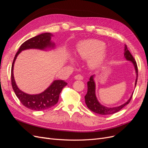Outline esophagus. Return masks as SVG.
<instances>
[{
	"label": "esophagus",
	"instance_id": "1",
	"mask_svg": "<svg viewBox=\"0 0 148 148\" xmlns=\"http://www.w3.org/2000/svg\"><path fill=\"white\" fill-rule=\"evenodd\" d=\"M74 78H75V79L80 80V79H83V76H82L81 75H77L75 76Z\"/></svg>",
	"mask_w": 148,
	"mask_h": 148
}]
</instances>
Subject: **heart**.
<instances>
[{"mask_svg":"<svg viewBox=\"0 0 148 148\" xmlns=\"http://www.w3.org/2000/svg\"><path fill=\"white\" fill-rule=\"evenodd\" d=\"M105 44L97 39H86L79 42L76 47L75 56L77 59L87 60L88 66L96 70L102 64L107 56Z\"/></svg>","mask_w":148,"mask_h":148,"instance_id":"b5f03b06","label":"heart"}]
</instances>
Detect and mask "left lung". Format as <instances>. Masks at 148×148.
<instances>
[{"mask_svg": "<svg viewBox=\"0 0 148 148\" xmlns=\"http://www.w3.org/2000/svg\"><path fill=\"white\" fill-rule=\"evenodd\" d=\"M124 57L127 60L130 61L132 62L134 66V68H135V73L136 75V78L135 83V87H136L137 78H138V67H137L136 62H135V59H134L133 57L131 54V53L130 52V51L128 50V48L126 45H125ZM95 77V75H92L90 77V78H89V82L87 83L88 91L86 96H84L85 103H86L87 107L91 111L94 112H95L96 114H99L101 115L113 114L120 110L123 108V107H124L125 106L127 105L130 102V101L133 92H132L130 97L129 98V99L127 102H125L124 104L120 105L119 106L109 107L101 104L99 102V101L97 100V98L96 97V83L95 82V79H94Z\"/></svg>", "mask_w": 148, "mask_h": 148, "instance_id": "obj_1", "label": "left lung"}]
</instances>
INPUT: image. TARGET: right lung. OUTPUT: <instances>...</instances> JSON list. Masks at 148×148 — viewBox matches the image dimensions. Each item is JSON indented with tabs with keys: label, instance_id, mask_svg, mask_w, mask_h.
I'll return each instance as SVG.
<instances>
[{
	"label": "right lung",
	"instance_id": "right-lung-1",
	"mask_svg": "<svg viewBox=\"0 0 148 148\" xmlns=\"http://www.w3.org/2000/svg\"><path fill=\"white\" fill-rule=\"evenodd\" d=\"M53 34L50 33H42L31 38L23 42L14 57L12 65L11 80L12 86L16 97L28 109L33 110H42L51 108L56 105L59 101L60 93L62 89L67 84L64 80H53L46 89L36 95H29L18 88L13 75V66L17 56L23 51L34 49L42 51H49L55 49L56 44L52 41Z\"/></svg>",
	"mask_w": 148,
	"mask_h": 148
}]
</instances>
